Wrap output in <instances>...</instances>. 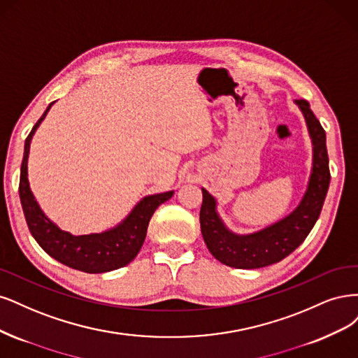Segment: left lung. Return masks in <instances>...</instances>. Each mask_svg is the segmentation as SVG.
Listing matches in <instances>:
<instances>
[{
  "instance_id": "8db88e82",
  "label": "left lung",
  "mask_w": 358,
  "mask_h": 358,
  "mask_svg": "<svg viewBox=\"0 0 358 358\" xmlns=\"http://www.w3.org/2000/svg\"><path fill=\"white\" fill-rule=\"evenodd\" d=\"M301 108L313 141V171L303 198L296 208L259 232L238 235L229 230L217 213V201L202 189L201 230L211 255L226 266L257 269L278 263L302 244L317 223L330 184L326 132L305 99L294 101Z\"/></svg>"
}]
</instances>
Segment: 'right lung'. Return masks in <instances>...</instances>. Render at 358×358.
Returning <instances> with one entry per match:
<instances>
[{"label": "right lung", "instance_id": "add662e5", "mask_svg": "<svg viewBox=\"0 0 358 358\" xmlns=\"http://www.w3.org/2000/svg\"><path fill=\"white\" fill-rule=\"evenodd\" d=\"M52 106L53 102L49 103V107L45 108L40 120L27 136L24 160H22L20 166L19 196L29 232L50 257L61 262L65 266L87 273H102L123 268L140 252L147 235L150 218L155 214L157 206L171 199L174 192L171 190L145 196L135 205V208L122 223L102 234L76 236L61 230L41 211L28 181L31 140Z\"/></svg>", "mask_w": 358, "mask_h": 358}]
</instances>
